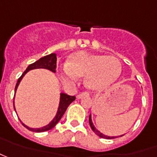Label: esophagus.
I'll return each instance as SVG.
<instances>
[{"instance_id":"esophagus-1","label":"esophagus","mask_w":157,"mask_h":157,"mask_svg":"<svg viewBox=\"0 0 157 157\" xmlns=\"http://www.w3.org/2000/svg\"><path fill=\"white\" fill-rule=\"evenodd\" d=\"M90 95V93L88 92V91H84V92H82V93H79L78 95L77 96V98H78V99H80L82 98H84V97H87V96Z\"/></svg>"}]
</instances>
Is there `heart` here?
<instances>
[{
	"instance_id": "1",
	"label": "heart",
	"mask_w": 157,
	"mask_h": 157,
	"mask_svg": "<svg viewBox=\"0 0 157 157\" xmlns=\"http://www.w3.org/2000/svg\"><path fill=\"white\" fill-rule=\"evenodd\" d=\"M121 71L117 58L81 51L71 54L66 65L59 69V75L66 85H72L78 77L85 76L88 88L103 90L118 78Z\"/></svg>"
}]
</instances>
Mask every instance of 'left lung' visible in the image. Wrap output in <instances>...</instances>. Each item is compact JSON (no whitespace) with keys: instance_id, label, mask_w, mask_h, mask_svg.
<instances>
[{"instance_id":"obj_1","label":"left lung","mask_w":157,"mask_h":157,"mask_svg":"<svg viewBox=\"0 0 157 157\" xmlns=\"http://www.w3.org/2000/svg\"><path fill=\"white\" fill-rule=\"evenodd\" d=\"M89 123H90V126H91V130L94 131V133H95L96 135H98V136H100V137H102V138H105V139H111V138H114V136H105L103 135L102 133H100L98 130L96 129L95 127H94V125H93V124H92V121H91V115H90V117H89ZM116 137V136H115Z\"/></svg>"}]
</instances>
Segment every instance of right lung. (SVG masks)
<instances>
[{
  "mask_svg": "<svg viewBox=\"0 0 157 157\" xmlns=\"http://www.w3.org/2000/svg\"><path fill=\"white\" fill-rule=\"evenodd\" d=\"M57 57L55 53H51L49 55H47V56L43 57L41 59H40L39 60H37L36 62L33 63L31 65L27 66V68L26 69V71H24L22 73V75L19 78H18L17 84L15 86V89H14V91H16L17 90V87L20 84V82L22 79L23 76L27 73V71H30V70H33V69H37V68H45V69H48L50 71L55 72L56 71V67H57ZM14 98V97H13ZM76 99L75 96H69L66 94V93H61L60 94V102H59V109H58V112H57L56 117L53 118V120L52 121L51 123L49 124H47V126L45 127H42V128H40V129H32V128H29L27 127L24 124H22L24 125L27 129H28L31 131H35V132H44V131H47V130H52L55 125L59 123V121L61 119V117L64 115V113L66 112L67 107L70 105L71 102ZM13 108H14V102H13Z\"/></svg>",
  "mask_w": 157,
  "mask_h": 157,
  "instance_id": "add662e5",
  "label": "right lung"
}]
</instances>
